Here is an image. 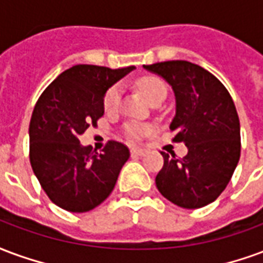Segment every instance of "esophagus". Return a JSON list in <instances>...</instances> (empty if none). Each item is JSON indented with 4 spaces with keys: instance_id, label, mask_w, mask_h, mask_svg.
I'll use <instances>...</instances> for the list:
<instances>
[{
    "instance_id": "obj_1",
    "label": "esophagus",
    "mask_w": 263,
    "mask_h": 263,
    "mask_svg": "<svg viewBox=\"0 0 263 263\" xmlns=\"http://www.w3.org/2000/svg\"><path fill=\"white\" fill-rule=\"evenodd\" d=\"M132 157H143L145 155V151L143 148H132Z\"/></svg>"
}]
</instances>
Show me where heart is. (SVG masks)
Segmentation results:
<instances>
[{"label":"heart","instance_id":"b5f03b06","mask_svg":"<svg viewBox=\"0 0 263 263\" xmlns=\"http://www.w3.org/2000/svg\"><path fill=\"white\" fill-rule=\"evenodd\" d=\"M137 87L150 103L164 99L166 95L165 84L157 77H143V78H140L137 81ZM119 103H120V88L118 85H113L112 88H109L106 95H105L103 108H105L106 112H115L119 108ZM147 132H148V129L139 123H130L124 129L126 137L132 140V141L140 140Z\"/></svg>","mask_w":263,"mask_h":263}]
</instances>
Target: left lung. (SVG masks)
<instances>
[{
    "instance_id": "obj_1",
    "label": "left lung",
    "mask_w": 263,
    "mask_h": 263,
    "mask_svg": "<svg viewBox=\"0 0 263 263\" xmlns=\"http://www.w3.org/2000/svg\"><path fill=\"white\" fill-rule=\"evenodd\" d=\"M175 92L176 113L170 129L187 154L164 157L155 185L164 197L183 209L214 202L234 174L241 154L239 119L233 98L212 72L191 61L172 60L144 66Z\"/></svg>"
}]
</instances>
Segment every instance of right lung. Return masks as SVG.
I'll list each match as a JSON object with an SVG mask.
<instances>
[{
	"label": "right lung",
	"instance_id": "right-lung-1",
	"mask_svg": "<svg viewBox=\"0 0 263 263\" xmlns=\"http://www.w3.org/2000/svg\"><path fill=\"white\" fill-rule=\"evenodd\" d=\"M136 67L78 64L61 72L34 105L29 124V160L51 202L67 212L84 213L112 193L130 151L108 141L102 153L80 144L78 136L103 116L109 88Z\"/></svg>",
	"mask_w": 263,
	"mask_h": 263
}]
</instances>
